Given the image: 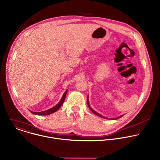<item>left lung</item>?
Here are the masks:
<instances>
[{
	"mask_svg": "<svg viewBox=\"0 0 160 160\" xmlns=\"http://www.w3.org/2000/svg\"><path fill=\"white\" fill-rule=\"evenodd\" d=\"M87 103H88V107H89V109L94 113V114H96L97 115H98V116H100V117H102V118H105V117H104L103 116H102V115H100V114H99L98 113H97V112L96 111H94V110H92V108H91V107H90V105H89V100H88V98H87ZM123 115H121V116H120V117H117V118H115V119H118V118H120V117H123ZM107 119H108V118H107Z\"/></svg>",
	"mask_w": 160,
	"mask_h": 160,
	"instance_id": "obj_1",
	"label": "left lung"
}]
</instances>
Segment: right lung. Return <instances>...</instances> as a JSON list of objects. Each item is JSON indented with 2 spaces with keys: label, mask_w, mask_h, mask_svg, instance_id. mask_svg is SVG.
<instances>
[{
  "label": "right lung",
  "mask_w": 160,
  "mask_h": 160,
  "mask_svg": "<svg viewBox=\"0 0 160 160\" xmlns=\"http://www.w3.org/2000/svg\"><path fill=\"white\" fill-rule=\"evenodd\" d=\"M67 92H68V90L66 91V92H64V94H63L62 96V98L60 100V102L55 107H53V108L49 109V110H47L46 111H43V112H32V111H30L31 113H33V114H35V115H50L51 113H53L54 112H55L56 111H57L60 107L62 105V104L63 103V102H64V100H65V98H66V94H67Z\"/></svg>",
  "instance_id": "right-lung-1"
}]
</instances>
